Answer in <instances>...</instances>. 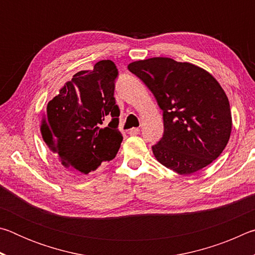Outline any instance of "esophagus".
Here are the masks:
<instances>
[{"mask_svg": "<svg viewBox=\"0 0 255 255\" xmlns=\"http://www.w3.org/2000/svg\"><path fill=\"white\" fill-rule=\"evenodd\" d=\"M139 133V128H131L129 129V135L130 136H136Z\"/></svg>", "mask_w": 255, "mask_h": 255, "instance_id": "1", "label": "esophagus"}]
</instances>
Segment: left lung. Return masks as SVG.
I'll return each mask as SVG.
<instances>
[{"instance_id": "obj_1", "label": "left lung", "mask_w": 255, "mask_h": 255, "mask_svg": "<svg viewBox=\"0 0 255 255\" xmlns=\"http://www.w3.org/2000/svg\"><path fill=\"white\" fill-rule=\"evenodd\" d=\"M128 70L163 110V137L152 147L162 165L188 175L222 154L230 140L232 115L225 91L213 75L167 57L137 60Z\"/></svg>"}]
</instances>
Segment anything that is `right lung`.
Returning <instances> with one entry per match:
<instances>
[{"label": "right lung", "instance_id": "1", "mask_svg": "<svg viewBox=\"0 0 255 255\" xmlns=\"http://www.w3.org/2000/svg\"><path fill=\"white\" fill-rule=\"evenodd\" d=\"M117 76L114 62L100 60L93 70L77 72L47 105L41 135L65 169L88 174L117 155L123 141L114 97Z\"/></svg>", "mask_w": 255, "mask_h": 255}]
</instances>
